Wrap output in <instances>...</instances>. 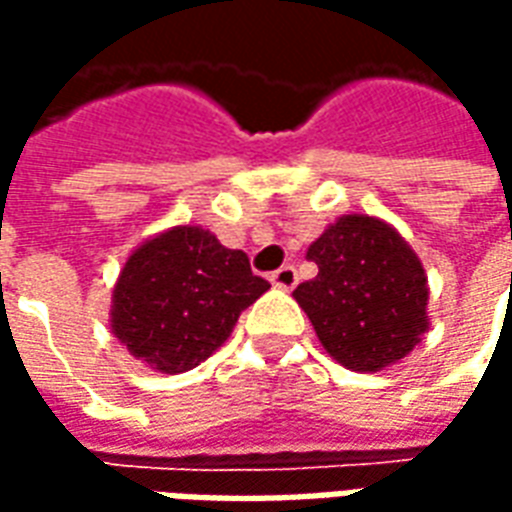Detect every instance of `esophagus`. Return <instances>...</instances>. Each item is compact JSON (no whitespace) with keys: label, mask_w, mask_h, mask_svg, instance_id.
Wrapping results in <instances>:
<instances>
[{"label":"esophagus","mask_w":512,"mask_h":512,"mask_svg":"<svg viewBox=\"0 0 512 512\" xmlns=\"http://www.w3.org/2000/svg\"><path fill=\"white\" fill-rule=\"evenodd\" d=\"M296 282H299V274H296V268L293 266H282L271 274V285H274V288L293 290L296 288Z\"/></svg>","instance_id":"1"}]
</instances>
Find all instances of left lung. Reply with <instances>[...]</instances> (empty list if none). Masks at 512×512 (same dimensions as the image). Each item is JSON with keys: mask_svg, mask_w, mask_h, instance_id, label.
<instances>
[{"mask_svg": "<svg viewBox=\"0 0 512 512\" xmlns=\"http://www.w3.org/2000/svg\"><path fill=\"white\" fill-rule=\"evenodd\" d=\"M318 277L293 299L334 362L378 373L406 359L430 329L428 274L395 227L370 213H345L307 249Z\"/></svg>", "mask_w": 512, "mask_h": 512, "instance_id": "1", "label": "left lung"}]
</instances>
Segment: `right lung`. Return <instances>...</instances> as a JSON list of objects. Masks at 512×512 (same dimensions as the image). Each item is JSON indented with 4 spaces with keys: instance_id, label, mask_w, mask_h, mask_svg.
<instances>
[{
    "instance_id": "obj_1",
    "label": "right lung",
    "mask_w": 512,
    "mask_h": 512,
    "mask_svg": "<svg viewBox=\"0 0 512 512\" xmlns=\"http://www.w3.org/2000/svg\"><path fill=\"white\" fill-rule=\"evenodd\" d=\"M268 288L241 249L222 246L200 224H178L128 255L112 290L109 323L134 359L178 376L208 359Z\"/></svg>"
}]
</instances>
